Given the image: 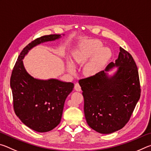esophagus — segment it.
<instances>
[{"mask_svg":"<svg viewBox=\"0 0 151 151\" xmlns=\"http://www.w3.org/2000/svg\"><path fill=\"white\" fill-rule=\"evenodd\" d=\"M75 90H76V91H81V86H80V85H79V84H78V83H75Z\"/></svg>","mask_w":151,"mask_h":151,"instance_id":"1","label":"esophagus"}]
</instances>
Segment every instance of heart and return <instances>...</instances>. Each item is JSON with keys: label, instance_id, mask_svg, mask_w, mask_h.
I'll return each mask as SVG.
<instances>
[{"label": "heart", "instance_id": "obj_1", "mask_svg": "<svg viewBox=\"0 0 151 151\" xmlns=\"http://www.w3.org/2000/svg\"><path fill=\"white\" fill-rule=\"evenodd\" d=\"M101 47V45L99 42H86L82 43L79 47L74 51L73 60L78 64L86 63L89 58L97 53L93 59L86 65L84 69L86 75H94L103 68L108 60L110 56L109 50L106 48H102L99 50ZM70 69H73L72 65H70Z\"/></svg>", "mask_w": 151, "mask_h": 151}]
</instances>
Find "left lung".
<instances>
[{"instance_id": "left-lung-1", "label": "left lung", "mask_w": 151, "mask_h": 151, "mask_svg": "<svg viewBox=\"0 0 151 151\" xmlns=\"http://www.w3.org/2000/svg\"><path fill=\"white\" fill-rule=\"evenodd\" d=\"M119 66L114 76L104 70L78 81L84 97L86 121L91 129L109 134L124 127L140 96V80L136 63L130 53L120 47L115 63L105 71Z\"/></svg>"}]
</instances>
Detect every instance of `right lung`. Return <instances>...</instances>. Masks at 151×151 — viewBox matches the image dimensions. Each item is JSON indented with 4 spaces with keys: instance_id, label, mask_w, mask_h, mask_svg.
<instances>
[{
    "instance_id": "right-lung-1",
    "label": "right lung",
    "mask_w": 151,
    "mask_h": 151,
    "mask_svg": "<svg viewBox=\"0 0 151 151\" xmlns=\"http://www.w3.org/2000/svg\"><path fill=\"white\" fill-rule=\"evenodd\" d=\"M60 36H42L30 42L21 51L12 71L11 87L15 114L26 126L37 132L50 131L60 123L65 101L74 84L57 79L34 78L27 73L22 60L36 45L55 40Z\"/></svg>"
}]
</instances>
